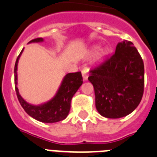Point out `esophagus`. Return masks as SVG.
<instances>
[{"label":"esophagus","mask_w":157,"mask_h":157,"mask_svg":"<svg viewBox=\"0 0 157 157\" xmlns=\"http://www.w3.org/2000/svg\"><path fill=\"white\" fill-rule=\"evenodd\" d=\"M81 72H82V76H83V79H84V81H87L89 68H88V67H85V68H83L82 71H81Z\"/></svg>","instance_id":"esophagus-1"}]
</instances>
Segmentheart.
<instances>
[{
  "label": "heart",
  "instance_id": "heart-1",
  "mask_svg": "<svg viewBox=\"0 0 157 157\" xmlns=\"http://www.w3.org/2000/svg\"><path fill=\"white\" fill-rule=\"evenodd\" d=\"M98 49H99L98 46H94V48L91 49V54L92 55L95 54V53L98 51ZM107 54H108L107 49H105V48H104V49H101L100 52H98V59H100V60H102L103 59H105V57H106Z\"/></svg>",
  "mask_w": 157,
  "mask_h": 157
}]
</instances>
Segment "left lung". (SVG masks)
<instances>
[{"label":"left lung","instance_id":"8db88e82","mask_svg":"<svg viewBox=\"0 0 157 157\" xmlns=\"http://www.w3.org/2000/svg\"><path fill=\"white\" fill-rule=\"evenodd\" d=\"M88 79L94 85L99 114L119 118L133 112L140 102L144 65L133 43L124 40L118 43L114 55L90 70Z\"/></svg>","mask_w":157,"mask_h":157}]
</instances>
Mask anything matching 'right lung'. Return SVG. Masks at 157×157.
<instances>
[{
  "instance_id": "add662e5",
  "label": "right lung",
  "mask_w": 157,
  "mask_h": 157,
  "mask_svg": "<svg viewBox=\"0 0 157 157\" xmlns=\"http://www.w3.org/2000/svg\"><path fill=\"white\" fill-rule=\"evenodd\" d=\"M43 41V38H37V39H34L30 41L29 43H40ZM22 52H23V49L21 50V53L17 58L16 63H15L14 83L17 97L19 102L24 110L34 119L42 122V123H57V122L65 119L69 113L72 97L78 90L80 86L82 85L83 78L81 76V72H77L67 73L63 77L56 94L55 95L53 98L48 101V102L43 103V104L39 105H31V104L26 102L21 98V95L19 94L18 89L17 87V63H18V59L21 56Z\"/></svg>"
}]
</instances>
